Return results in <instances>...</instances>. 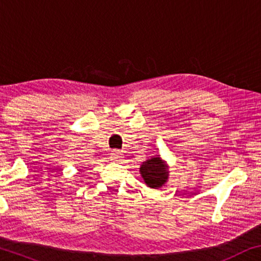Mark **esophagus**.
<instances>
[{"label":"esophagus","instance_id":"obj_1","mask_svg":"<svg viewBox=\"0 0 261 261\" xmlns=\"http://www.w3.org/2000/svg\"><path fill=\"white\" fill-rule=\"evenodd\" d=\"M112 160L114 161V162H121V159H122V154L120 153V151H117V150H115V151H113L112 153Z\"/></svg>","mask_w":261,"mask_h":261}]
</instances>
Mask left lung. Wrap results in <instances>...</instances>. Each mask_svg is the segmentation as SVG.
<instances>
[{
    "instance_id": "left-lung-1",
    "label": "left lung",
    "mask_w": 261,
    "mask_h": 261,
    "mask_svg": "<svg viewBox=\"0 0 261 261\" xmlns=\"http://www.w3.org/2000/svg\"><path fill=\"white\" fill-rule=\"evenodd\" d=\"M140 176L149 188L160 189L169 179V165L160 155L151 156L146 160L139 168Z\"/></svg>"
}]
</instances>
